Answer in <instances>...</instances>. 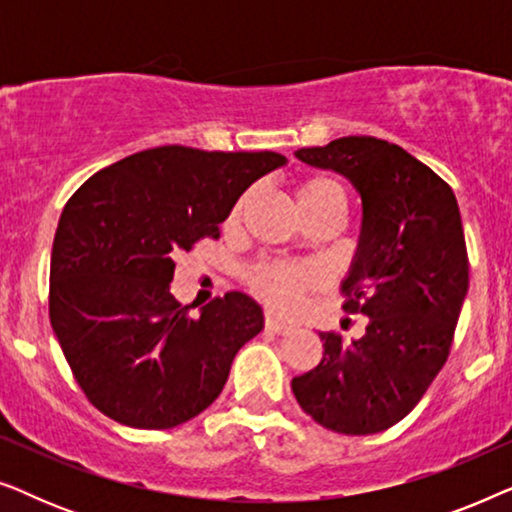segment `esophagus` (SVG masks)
<instances>
[{"mask_svg":"<svg viewBox=\"0 0 512 512\" xmlns=\"http://www.w3.org/2000/svg\"><path fill=\"white\" fill-rule=\"evenodd\" d=\"M265 328H268V331H272V333H277V335H284V333L293 331V326L289 324V321L279 319V317H275V314H265Z\"/></svg>","mask_w":512,"mask_h":512,"instance_id":"esophagus-1","label":"esophagus"}]
</instances>
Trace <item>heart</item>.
I'll use <instances>...</instances> for the list:
<instances>
[{
    "mask_svg": "<svg viewBox=\"0 0 512 512\" xmlns=\"http://www.w3.org/2000/svg\"><path fill=\"white\" fill-rule=\"evenodd\" d=\"M293 200H296L298 214L319 212V209H338L342 212L345 207V191L338 181L328 177H305L298 181L296 191H293ZM244 207V198L230 209L228 226H235L240 219ZM249 289L263 298L265 303L275 307H293L300 300V296L314 284V272L307 268H298V265L289 263H258L247 272Z\"/></svg>",
    "mask_w": 512,
    "mask_h": 512,
    "instance_id": "b5f03b06",
    "label": "heart"
}]
</instances>
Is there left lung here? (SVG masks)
I'll return each mask as SVG.
<instances>
[{"label":"left lung","instance_id":"1","mask_svg":"<svg viewBox=\"0 0 512 512\" xmlns=\"http://www.w3.org/2000/svg\"><path fill=\"white\" fill-rule=\"evenodd\" d=\"M296 158L342 174L361 195L342 307L368 324L359 340L319 333L324 359L293 377V396L335 433H380L415 408L450 356L468 291L457 198L431 167L377 137H340Z\"/></svg>","mask_w":512,"mask_h":512}]
</instances>
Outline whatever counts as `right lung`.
<instances>
[{
	"label": "right lung",
	"instance_id": "add662e5",
	"mask_svg": "<svg viewBox=\"0 0 512 512\" xmlns=\"http://www.w3.org/2000/svg\"><path fill=\"white\" fill-rule=\"evenodd\" d=\"M286 158L275 151L158 146L93 174L62 209L51 254V326L97 410L172 429L219 398L230 363L263 328L240 291L191 317L170 293L174 258L219 240L240 195Z\"/></svg>",
	"mask_w": 512,
	"mask_h": 512
}]
</instances>
